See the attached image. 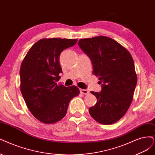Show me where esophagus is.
<instances>
[{
    "label": "esophagus",
    "instance_id": "esophagus-1",
    "mask_svg": "<svg viewBox=\"0 0 155 155\" xmlns=\"http://www.w3.org/2000/svg\"><path fill=\"white\" fill-rule=\"evenodd\" d=\"M81 91V93L82 94H85V95H86V94H89V91H87V90H86V89H81L80 90Z\"/></svg>",
    "mask_w": 155,
    "mask_h": 155
}]
</instances>
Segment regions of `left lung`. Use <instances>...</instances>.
<instances>
[{"label":"left lung","instance_id":"left-lung-1","mask_svg":"<svg viewBox=\"0 0 155 155\" xmlns=\"http://www.w3.org/2000/svg\"><path fill=\"white\" fill-rule=\"evenodd\" d=\"M78 45L92 61L93 73L102 83L97 103L90 107V115L103 124H112L121 119L132 102L137 76L134 59L128 50L107 36L81 39Z\"/></svg>","mask_w":155,"mask_h":155}]
</instances>
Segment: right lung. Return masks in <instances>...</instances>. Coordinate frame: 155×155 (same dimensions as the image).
I'll return each instance as SVG.
<instances>
[{"mask_svg":"<svg viewBox=\"0 0 155 155\" xmlns=\"http://www.w3.org/2000/svg\"><path fill=\"white\" fill-rule=\"evenodd\" d=\"M77 39L60 38L39 40L28 51L20 70V90L28 110L45 124L58 122L66 116L70 100L80 93L75 85H57L62 73V51L75 45Z\"/></svg>","mask_w":155,"mask_h":155,"instance_id":"1","label":"right lung"}]
</instances>
